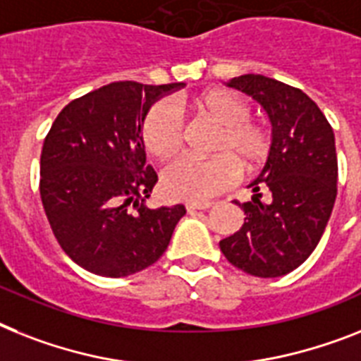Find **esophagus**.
<instances>
[{
    "mask_svg": "<svg viewBox=\"0 0 361 361\" xmlns=\"http://www.w3.org/2000/svg\"><path fill=\"white\" fill-rule=\"evenodd\" d=\"M214 202L210 201H201V202H186V210H207L212 207Z\"/></svg>",
    "mask_w": 361,
    "mask_h": 361,
    "instance_id": "obj_1",
    "label": "esophagus"
}]
</instances>
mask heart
I'll use <instances>...</instances> for the list:
<instances>
[{
  "label": "heart",
  "instance_id": "b5f03b06",
  "mask_svg": "<svg viewBox=\"0 0 361 361\" xmlns=\"http://www.w3.org/2000/svg\"><path fill=\"white\" fill-rule=\"evenodd\" d=\"M192 109L199 118L217 127L210 159L184 157L162 171V192L171 199L204 201L231 186L241 171L251 173L266 162L271 134L266 127L249 121L251 110L236 94L212 90L188 105L183 97L154 103L142 123V142L151 157L168 160L183 144V118L178 109Z\"/></svg>",
  "mask_w": 361,
  "mask_h": 361
}]
</instances>
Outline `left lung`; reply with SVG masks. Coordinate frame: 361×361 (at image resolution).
<instances>
[{"label": "left lung", "instance_id": "left-lung-1", "mask_svg": "<svg viewBox=\"0 0 361 361\" xmlns=\"http://www.w3.org/2000/svg\"><path fill=\"white\" fill-rule=\"evenodd\" d=\"M227 86L251 95L264 109L273 140L266 166L249 184L255 195L236 202L245 221L219 247L232 266L249 275H288L314 252L334 208V130L305 92L281 80L247 73Z\"/></svg>", "mask_w": 361, "mask_h": 361}]
</instances>
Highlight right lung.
I'll use <instances>...</instances> for the list:
<instances>
[{"mask_svg": "<svg viewBox=\"0 0 361 361\" xmlns=\"http://www.w3.org/2000/svg\"><path fill=\"white\" fill-rule=\"evenodd\" d=\"M184 82L120 80L73 99L44 140L40 197L62 251L94 275L120 279L168 249L183 204L147 208L159 177L145 164L142 123L154 101Z\"/></svg>", "mask_w": 361, "mask_h": 361, "instance_id": "1", "label": "right lung"}]
</instances>
